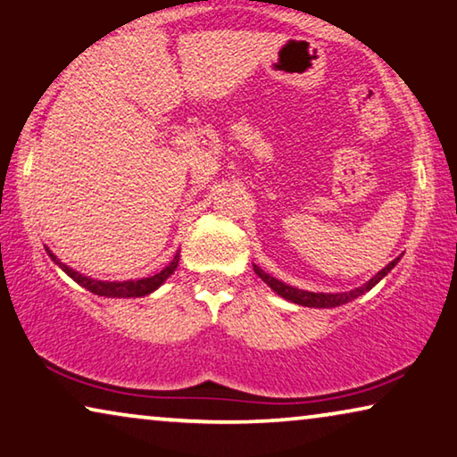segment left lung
Returning <instances> with one entry per match:
<instances>
[{
  "instance_id": "8db88e82",
  "label": "left lung",
  "mask_w": 457,
  "mask_h": 457,
  "mask_svg": "<svg viewBox=\"0 0 457 457\" xmlns=\"http://www.w3.org/2000/svg\"><path fill=\"white\" fill-rule=\"evenodd\" d=\"M400 261L398 258H394L390 264H386L384 269H381L378 275H373L370 281L361 285V287H355L351 291H343V294H314V291H303V289H297V287H291V285L278 281V278L270 277L269 272H264L261 267H256V264H252L254 267V272L258 277L262 278L264 283L269 285V287L275 291L277 295H281L283 299H287V302H294L297 305H305V308H337V305H343V303H349L353 299H357L359 295H363L365 291H370L376 287V285L384 278L387 272H390L394 267H396Z\"/></svg>"
}]
</instances>
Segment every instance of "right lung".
I'll list each match as a JSON object with an SVG mask.
<instances>
[{
  "label": "right lung",
  "instance_id": "add662e5",
  "mask_svg": "<svg viewBox=\"0 0 457 457\" xmlns=\"http://www.w3.org/2000/svg\"><path fill=\"white\" fill-rule=\"evenodd\" d=\"M46 254L51 256V261L57 264V267L65 272L67 277H71L73 281H76L78 285H81V287L92 291V294L96 295H102V297H143V295H149L154 294L155 289L162 287L163 281L170 275H174L176 267H179V261H180V254L176 252V256L170 261L166 267H163L160 272H155V275L152 277H143V278H131V281H98V278H92V277H86L81 275L79 270L71 269L70 264L61 262V258H57L53 254V252L45 246Z\"/></svg>",
  "mask_w": 457,
  "mask_h": 457
}]
</instances>
